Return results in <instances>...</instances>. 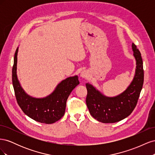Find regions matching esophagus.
I'll return each instance as SVG.
<instances>
[{"instance_id":"obj_1","label":"esophagus","mask_w":155,"mask_h":155,"mask_svg":"<svg viewBox=\"0 0 155 155\" xmlns=\"http://www.w3.org/2000/svg\"><path fill=\"white\" fill-rule=\"evenodd\" d=\"M88 76V72L85 71V70H83V71H82L80 74V77L81 78H87Z\"/></svg>"}]
</instances>
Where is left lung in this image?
Returning a JSON list of instances; mask_svg holds the SVG:
<instances>
[{"instance_id": "1", "label": "left lung", "mask_w": 155, "mask_h": 155, "mask_svg": "<svg viewBox=\"0 0 155 155\" xmlns=\"http://www.w3.org/2000/svg\"><path fill=\"white\" fill-rule=\"evenodd\" d=\"M137 68L133 80L126 90L115 97H107L89 83L86 84V104L94 118L102 123H115L129 116L137 104L143 84V61L139 50L132 44Z\"/></svg>"}]
</instances>
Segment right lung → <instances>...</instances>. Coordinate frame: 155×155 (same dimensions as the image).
<instances>
[{"instance_id":"obj_1","label":"right lung","mask_w":155,"mask_h":155,"mask_svg":"<svg viewBox=\"0 0 155 155\" xmlns=\"http://www.w3.org/2000/svg\"><path fill=\"white\" fill-rule=\"evenodd\" d=\"M17 48L12 68V83L17 104L24 113L38 122L50 124L59 120L64 114L67 100L73 89L79 84L78 76L69 77L56 87L54 92L43 98L33 97L25 92L17 76Z\"/></svg>"}]
</instances>
